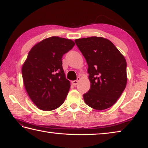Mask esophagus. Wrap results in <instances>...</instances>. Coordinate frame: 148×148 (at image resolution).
Instances as JSON below:
<instances>
[{"label": "esophagus", "mask_w": 148, "mask_h": 148, "mask_svg": "<svg viewBox=\"0 0 148 148\" xmlns=\"http://www.w3.org/2000/svg\"><path fill=\"white\" fill-rule=\"evenodd\" d=\"M79 80H80V77H77V78L76 80H74V81H72V85H73V86H76V85L79 83Z\"/></svg>", "instance_id": "obj_1"}]
</instances>
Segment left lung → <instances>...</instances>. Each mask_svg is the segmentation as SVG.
Listing matches in <instances>:
<instances>
[{
	"label": "left lung",
	"instance_id": "8db88e82",
	"mask_svg": "<svg viewBox=\"0 0 148 148\" xmlns=\"http://www.w3.org/2000/svg\"><path fill=\"white\" fill-rule=\"evenodd\" d=\"M75 43L88 64L91 87L84 94L87 105L97 110L108 108L116 103L127 82V62L109 40L91 36L75 40Z\"/></svg>",
	"mask_w": 148,
	"mask_h": 148
}]
</instances>
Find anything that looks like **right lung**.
<instances>
[{
	"label": "right lung",
	"mask_w": 148,
	"mask_h": 148,
	"mask_svg": "<svg viewBox=\"0 0 148 148\" xmlns=\"http://www.w3.org/2000/svg\"><path fill=\"white\" fill-rule=\"evenodd\" d=\"M69 39L52 36L32 47L22 66L27 94L39 109L53 110L63 103L71 88L62 57L74 46Z\"/></svg>",
	"instance_id": "right-lung-1"
}]
</instances>
